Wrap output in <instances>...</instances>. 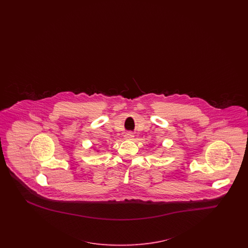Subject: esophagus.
<instances>
[{"label":"esophagus","mask_w":248,"mask_h":248,"mask_svg":"<svg viewBox=\"0 0 248 248\" xmlns=\"http://www.w3.org/2000/svg\"><path fill=\"white\" fill-rule=\"evenodd\" d=\"M134 137H135V135H133L132 133H127V134H125V135H124V138L126 140H133Z\"/></svg>","instance_id":"obj_1"}]
</instances>
